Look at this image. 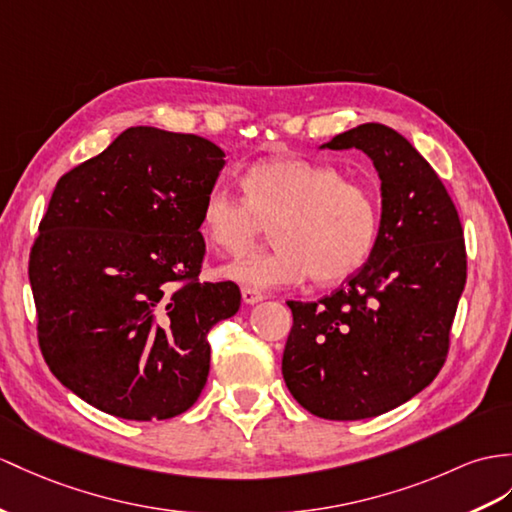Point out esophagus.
Listing matches in <instances>:
<instances>
[{"label":"esophagus","mask_w":512,"mask_h":512,"mask_svg":"<svg viewBox=\"0 0 512 512\" xmlns=\"http://www.w3.org/2000/svg\"><path fill=\"white\" fill-rule=\"evenodd\" d=\"M241 295H243V302L245 304H258V302H263V299H265L263 293L256 291V289H249V286H243Z\"/></svg>","instance_id":"esophagus-1"}]
</instances>
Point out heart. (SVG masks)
I'll return each mask as SVG.
<instances>
[{
    "instance_id": "obj_1",
    "label": "heart",
    "mask_w": 512,
    "mask_h": 512,
    "mask_svg": "<svg viewBox=\"0 0 512 512\" xmlns=\"http://www.w3.org/2000/svg\"><path fill=\"white\" fill-rule=\"evenodd\" d=\"M241 189L243 197L221 189L206 195L199 232L217 252L243 254L271 226L273 252L221 269L223 278L249 289L289 286L308 276L319 286L339 284L367 263L378 243V195L326 162L260 160L243 171Z\"/></svg>"
}]
</instances>
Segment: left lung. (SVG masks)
<instances>
[{
	"label": "left lung",
	"mask_w": 512,
	"mask_h": 512,
	"mask_svg": "<svg viewBox=\"0 0 512 512\" xmlns=\"http://www.w3.org/2000/svg\"><path fill=\"white\" fill-rule=\"evenodd\" d=\"M360 149L380 178L382 223L367 263L319 302H286L282 376L308 413L369 419L441 371L467 280L463 226L441 178L400 132L363 123L321 149Z\"/></svg>",
	"instance_id": "8db88e82"
}]
</instances>
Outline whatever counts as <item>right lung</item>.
I'll return each instance as SVG.
<instances>
[{"label": "right lung", "instance_id": "right-lung-1", "mask_svg": "<svg viewBox=\"0 0 512 512\" xmlns=\"http://www.w3.org/2000/svg\"><path fill=\"white\" fill-rule=\"evenodd\" d=\"M223 158L202 136L136 126L58 180L30 284L45 363L86 404L154 421L197 402L206 334L241 306L234 282L197 280Z\"/></svg>", "mask_w": 512, "mask_h": 512}]
</instances>
